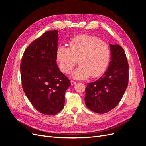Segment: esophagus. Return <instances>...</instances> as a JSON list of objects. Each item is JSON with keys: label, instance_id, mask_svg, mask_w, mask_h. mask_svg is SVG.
<instances>
[{"label": "esophagus", "instance_id": "obj_1", "mask_svg": "<svg viewBox=\"0 0 146 146\" xmlns=\"http://www.w3.org/2000/svg\"><path fill=\"white\" fill-rule=\"evenodd\" d=\"M70 83H71L72 85H74V84L76 83V82L74 81V80H71V81H70Z\"/></svg>", "mask_w": 146, "mask_h": 146}]
</instances>
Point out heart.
Here are the masks:
<instances>
[{
    "mask_svg": "<svg viewBox=\"0 0 146 146\" xmlns=\"http://www.w3.org/2000/svg\"><path fill=\"white\" fill-rule=\"evenodd\" d=\"M69 48L60 46L56 50V60L61 72L70 73L77 64L72 77L85 79L98 77L107 69L111 51L109 46L96 36L80 35L69 42Z\"/></svg>",
    "mask_w": 146,
    "mask_h": 146,
    "instance_id": "heart-1",
    "label": "heart"
}]
</instances>
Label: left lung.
Returning a JSON list of instances; mask_svg holds the SVG:
<instances>
[{
	"label": "left lung",
	"mask_w": 146,
	"mask_h": 146,
	"mask_svg": "<svg viewBox=\"0 0 146 146\" xmlns=\"http://www.w3.org/2000/svg\"><path fill=\"white\" fill-rule=\"evenodd\" d=\"M111 61L98 80L88 83L85 89L86 107L97 113L104 114L120 102L129 82V64L125 51L118 44H110Z\"/></svg>",
	"instance_id": "8db88e82"
}]
</instances>
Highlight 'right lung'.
<instances>
[{
  "mask_svg": "<svg viewBox=\"0 0 146 146\" xmlns=\"http://www.w3.org/2000/svg\"><path fill=\"white\" fill-rule=\"evenodd\" d=\"M58 30H50L35 39L26 48L21 63L23 90L37 111L46 115L60 112L64 94L70 85L56 61Z\"/></svg>",
  "mask_w": 146,
  "mask_h": 146,
  "instance_id": "obj_1",
  "label": "right lung"
}]
</instances>
